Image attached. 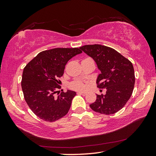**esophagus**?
I'll return each mask as SVG.
<instances>
[{
    "mask_svg": "<svg viewBox=\"0 0 156 156\" xmlns=\"http://www.w3.org/2000/svg\"><path fill=\"white\" fill-rule=\"evenodd\" d=\"M77 94H82V95H83V96L86 95V93H84V92H78Z\"/></svg>",
    "mask_w": 156,
    "mask_h": 156,
    "instance_id": "obj_1",
    "label": "esophagus"
}]
</instances>
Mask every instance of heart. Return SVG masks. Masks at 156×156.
<instances>
[{
	"label": "heart",
	"instance_id": "b5f03b06",
	"mask_svg": "<svg viewBox=\"0 0 156 156\" xmlns=\"http://www.w3.org/2000/svg\"><path fill=\"white\" fill-rule=\"evenodd\" d=\"M69 87H70L71 88L74 89V90L79 91H84L87 88V85H86L84 82L80 80H76L73 81L69 84Z\"/></svg>",
	"mask_w": 156,
	"mask_h": 156
}]
</instances>
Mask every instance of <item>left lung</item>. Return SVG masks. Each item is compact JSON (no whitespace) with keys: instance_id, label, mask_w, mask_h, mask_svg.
<instances>
[{"instance_id":"obj_1","label":"left lung","mask_w":156,"mask_h":156,"mask_svg":"<svg viewBox=\"0 0 156 156\" xmlns=\"http://www.w3.org/2000/svg\"><path fill=\"white\" fill-rule=\"evenodd\" d=\"M80 48L93 58L101 72L97 80V87L107 89L105 95L97 94V100L90 107L101 114L116 113L133 93L135 80L133 64L120 53L107 46L86 45Z\"/></svg>"}]
</instances>
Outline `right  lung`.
Wrapping results in <instances>:
<instances>
[{"instance_id":"add662e5","label":"right lung","mask_w":156,"mask_h":156,"mask_svg":"<svg viewBox=\"0 0 156 156\" xmlns=\"http://www.w3.org/2000/svg\"><path fill=\"white\" fill-rule=\"evenodd\" d=\"M80 48H54L39 53L23 69L21 87L24 98L33 112L47 122H54L68 113L76 93H59V80L65 66ZM58 95L57 98L54 94Z\"/></svg>"}]
</instances>
